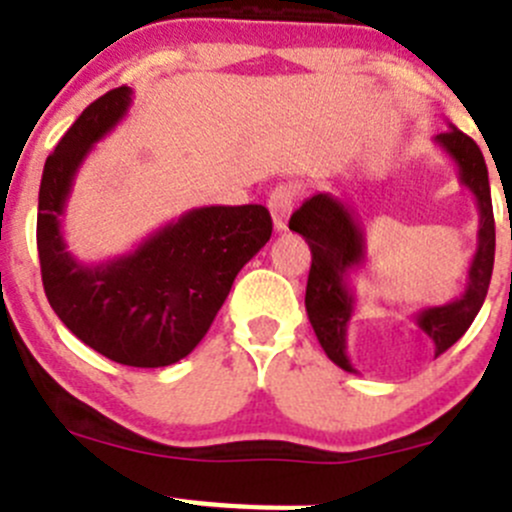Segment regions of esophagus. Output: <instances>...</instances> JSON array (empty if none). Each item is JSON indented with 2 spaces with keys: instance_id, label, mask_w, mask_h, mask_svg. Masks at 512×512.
Listing matches in <instances>:
<instances>
[{
  "instance_id": "esophagus-1",
  "label": "esophagus",
  "mask_w": 512,
  "mask_h": 512,
  "mask_svg": "<svg viewBox=\"0 0 512 512\" xmlns=\"http://www.w3.org/2000/svg\"><path fill=\"white\" fill-rule=\"evenodd\" d=\"M292 205H295V187L292 185H277L275 190L270 192L267 207H270L272 222H275L277 232L287 230V217H290Z\"/></svg>"
}]
</instances>
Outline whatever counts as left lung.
Returning <instances> with one entry per match:
<instances>
[{"instance_id": "8db88e82", "label": "left lung", "mask_w": 512, "mask_h": 512, "mask_svg": "<svg viewBox=\"0 0 512 512\" xmlns=\"http://www.w3.org/2000/svg\"><path fill=\"white\" fill-rule=\"evenodd\" d=\"M435 145L455 162L460 182L473 192L480 215L478 245H475L473 260H470L463 295L445 305L423 307L410 315V320L433 340L435 357H438L465 335L488 295L495 260V220L488 167H485L480 147L453 124L448 132L435 137ZM290 230L300 232L312 252L305 292V307L312 330H315L325 355L337 367L357 372L347 357V325L355 312V290L350 285V275L362 270L367 257L365 227L357 220L350 202L340 200L330 192H317L302 202L300 210L292 212Z\"/></svg>"}]
</instances>
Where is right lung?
Returning <instances> with one entry per match:
<instances>
[{
  "instance_id": "1",
  "label": "right lung",
  "mask_w": 512,
  "mask_h": 512,
  "mask_svg": "<svg viewBox=\"0 0 512 512\" xmlns=\"http://www.w3.org/2000/svg\"><path fill=\"white\" fill-rule=\"evenodd\" d=\"M130 104V87L94 99L47 157L37 250L44 292L67 330L119 365L165 367L210 330L237 272L270 240L272 217L262 205L197 207L135 250L97 265L79 262L64 242V207L82 162Z\"/></svg>"
}]
</instances>
